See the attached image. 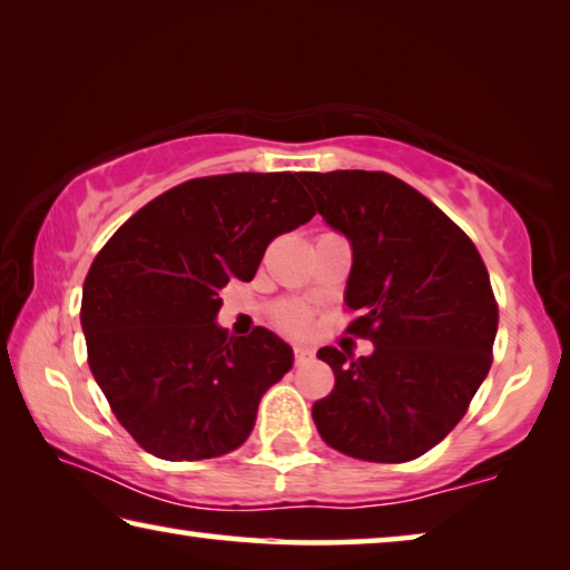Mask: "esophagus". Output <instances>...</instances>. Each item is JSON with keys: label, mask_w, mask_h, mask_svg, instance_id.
Returning <instances> with one entry per match:
<instances>
[{"label": "esophagus", "mask_w": 570, "mask_h": 570, "mask_svg": "<svg viewBox=\"0 0 570 570\" xmlns=\"http://www.w3.org/2000/svg\"><path fill=\"white\" fill-rule=\"evenodd\" d=\"M312 350H306V346H294V362L296 364H304V362H308L312 360Z\"/></svg>", "instance_id": "34e87169"}]
</instances>
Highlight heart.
<instances>
[{"mask_svg":"<svg viewBox=\"0 0 570 570\" xmlns=\"http://www.w3.org/2000/svg\"><path fill=\"white\" fill-rule=\"evenodd\" d=\"M308 322H312V314L298 302H284L274 308V324L286 334H304Z\"/></svg>","mask_w":570,"mask_h":570,"instance_id":"heart-1","label":"heart"}]
</instances>
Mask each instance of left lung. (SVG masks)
Instances as JSON below:
<instances>
[{
    "label": "left lung",
    "instance_id": "left-lung-1",
    "mask_svg": "<svg viewBox=\"0 0 570 570\" xmlns=\"http://www.w3.org/2000/svg\"><path fill=\"white\" fill-rule=\"evenodd\" d=\"M326 224L352 244L346 334L360 356L322 346L334 390L312 417L326 445L366 462H410L468 412L493 364L498 302L455 220L382 170L298 173Z\"/></svg>",
    "mask_w": 570,
    "mask_h": 570
}]
</instances>
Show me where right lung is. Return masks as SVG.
<instances>
[{
	"label": "right lung",
	"instance_id": "1",
	"mask_svg": "<svg viewBox=\"0 0 570 570\" xmlns=\"http://www.w3.org/2000/svg\"><path fill=\"white\" fill-rule=\"evenodd\" d=\"M316 214L294 173H226L160 193L115 230L82 286L95 382L125 430L160 460L240 448L292 346L216 324L220 288L250 282L266 246Z\"/></svg>",
	"mask_w": 570,
	"mask_h": 570
}]
</instances>
